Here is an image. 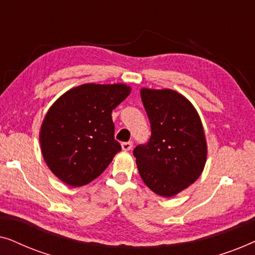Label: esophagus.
<instances>
[{"label": "esophagus", "instance_id": "1", "mask_svg": "<svg viewBox=\"0 0 255 255\" xmlns=\"http://www.w3.org/2000/svg\"><path fill=\"white\" fill-rule=\"evenodd\" d=\"M132 146H133V142H132V141L122 142V148H123L124 151H130V149L132 148Z\"/></svg>", "mask_w": 255, "mask_h": 255}]
</instances>
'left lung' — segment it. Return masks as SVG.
Here are the masks:
<instances>
[{
    "instance_id": "8db88e82",
    "label": "left lung",
    "mask_w": 255,
    "mask_h": 255,
    "mask_svg": "<svg viewBox=\"0 0 255 255\" xmlns=\"http://www.w3.org/2000/svg\"><path fill=\"white\" fill-rule=\"evenodd\" d=\"M151 137L133 149L144 183L163 197L194 183L207 161V141L196 109L172 89L140 90Z\"/></svg>"
}]
</instances>
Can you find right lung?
I'll use <instances>...</instances> for the list:
<instances>
[{
	"instance_id": "add662e5",
	"label": "right lung",
	"mask_w": 255,
	"mask_h": 255,
	"mask_svg": "<svg viewBox=\"0 0 255 255\" xmlns=\"http://www.w3.org/2000/svg\"><path fill=\"white\" fill-rule=\"evenodd\" d=\"M130 87L86 85L55 101L41 124L44 160L55 176L71 187L92 182L121 151L111 113L128 96Z\"/></svg>"
}]
</instances>
